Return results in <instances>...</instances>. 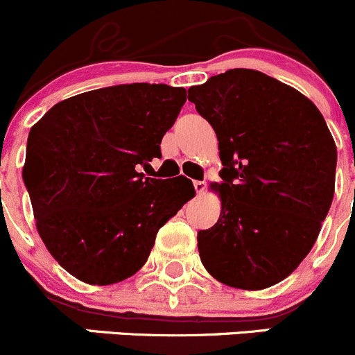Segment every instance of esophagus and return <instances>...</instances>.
<instances>
[{
    "instance_id": "1",
    "label": "esophagus",
    "mask_w": 355,
    "mask_h": 355,
    "mask_svg": "<svg viewBox=\"0 0 355 355\" xmlns=\"http://www.w3.org/2000/svg\"><path fill=\"white\" fill-rule=\"evenodd\" d=\"M194 189H196V192H198V194H202V192L206 191V182L196 180L194 182Z\"/></svg>"
}]
</instances>
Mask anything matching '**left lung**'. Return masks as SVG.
Listing matches in <instances>:
<instances>
[{
	"label": "left lung",
	"instance_id": "8db88e82",
	"mask_svg": "<svg viewBox=\"0 0 355 355\" xmlns=\"http://www.w3.org/2000/svg\"><path fill=\"white\" fill-rule=\"evenodd\" d=\"M216 132L221 214L198 232L204 268L221 284L261 290L309 254L335 192L336 148L323 114L266 73L234 68L189 89Z\"/></svg>",
	"mask_w": 355,
	"mask_h": 355
}]
</instances>
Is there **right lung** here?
Here are the masks:
<instances>
[{
  "instance_id": "right-lung-1",
  "label": "right lung",
  "mask_w": 355,
  "mask_h": 355,
  "mask_svg": "<svg viewBox=\"0 0 355 355\" xmlns=\"http://www.w3.org/2000/svg\"><path fill=\"white\" fill-rule=\"evenodd\" d=\"M187 101L184 87L121 84L53 106L28 132L24 184L46 249L91 285L127 280L156 234L187 202L184 175L139 171L161 157V139Z\"/></svg>"
}]
</instances>
